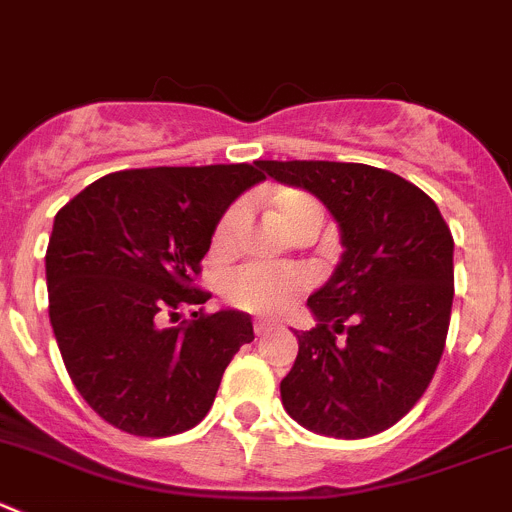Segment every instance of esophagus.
Masks as SVG:
<instances>
[{
  "label": "esophagus",
  "instance_id": "esophagus-1",
  "mask_svg": "<svg viewBox=\"0 0 512 512\" xmlns=\"http://www.w3.org/2000/svg\"><path fill=\"white\" fill-rule=\"evenodd\" d=\"M270 331H275V323L270 321H255V333L257 336H267Z\"/></svg>",
  "mask_w": 512,
  "mask_h": 512
}]
</instances>
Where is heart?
<instances>
[{
	"instance_id": "heart-1",
	"label": "heart",
	"mask_w": 512,
	"mask_h": 512,
	"mask_svg": "<svg viewBox=\"0 0 512 512\" xmlns=\"http://www.w3.org/2000/svg\"><path fill=\"white\" fill-rule=\"evenodd\" d=\"M272 212L288 232L305 222H321V204L303 189H278L272 194ZM240 219V207H229L214 227V250H224ZM305 275L298 270L270 265H247L232 272L222 285L227 303L257 315L283 313L305 290Z\"/></svg>"
}]
</instances>
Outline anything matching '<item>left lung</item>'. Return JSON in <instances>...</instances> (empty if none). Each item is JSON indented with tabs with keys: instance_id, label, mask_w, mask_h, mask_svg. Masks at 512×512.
<instances>
[{
	"instance_id": "obj_1",
	"label": "left lung",
	"mask_w": 512,
	"mask_h": 512,
	"mask_svg": "<svg viewBox=\"0 0 512 512\" xmlns=\"http://www.w3.org/2000/svg\"><path fill=\"white\" fill-rule=\"evenodd\" d=\"M303 186L341 227V265L308 298L318 326L295 331L283 407L310 432L364 439L422 399L442 358L455 298V240L437 204L386 169L341 161H255Z\"/></svg>"
}]
</instances>
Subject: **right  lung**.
<instances>
[{
    "label": "right lung",
    "mask_w": 512,
    "mask_h": 512,
    "mask_svg": "<svg viewBox=\"0 0 512 512\" xmlns=\"http://www.w3.org/2000/svg\"><path fill=\"white\" fill-rule=\"evenodd\" d=\"M265 179L252 164L108 174L57 212L45 255L62 361L100 419L171 437L212 409L224 369L255 338L240 310L207 313L197 285L224 209ZM199 307L191 322L178 310Z\"/></svg>",
    "instance_id": "obj_1"
}]
</instances>
